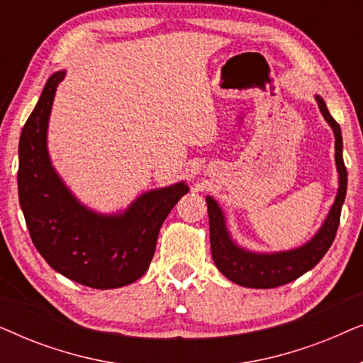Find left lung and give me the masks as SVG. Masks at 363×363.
<instances>
[{
  "mask_svg": "<svg viewBox=\"0 0 363 363\" xmlns=\"http://www.w3.org/2000/svg\"><path fill=\"white\" fill-rule=\"evenodd\" d=\"M315 101L335 135V165L339 172V191H337L335 201L324 225L309 242L297 250L272 252V255H259V252L242 250L231 240L221 208L211 196H206L213 261L221 271V274L236 284L255 287V289H271V287L284 286L312 269L324 257L335 240L342 205H344L347 193V168L344 165V158H342V132L339 123L327 111L322 97L315 96Z\"/></svg>",
  "mask_w": 363,
  "mask_h": 363,
  "instance_id": "obj_1",
  "label": "left lung"
}]
</instances>
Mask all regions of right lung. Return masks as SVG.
<instances>
[{"label":"right lung","instance_id":"right-lung-1","mask_svg":"<svg viewBox=\"0 0 363 363\" xmlns=\"http://www.w3.org/2000/svg\"><path fill=\"white\" fill-rule=\"evenodd\" d=\"M59 71L48 79L19 137L18 195L31 240L49 266L94 289H116L145 274L155 255L158 231L188 193L185 182L143 193L118 215H99L81 205L48 153V122Z\"/></svg>","mask_w":363,"mask_h":363}]
</instances>
